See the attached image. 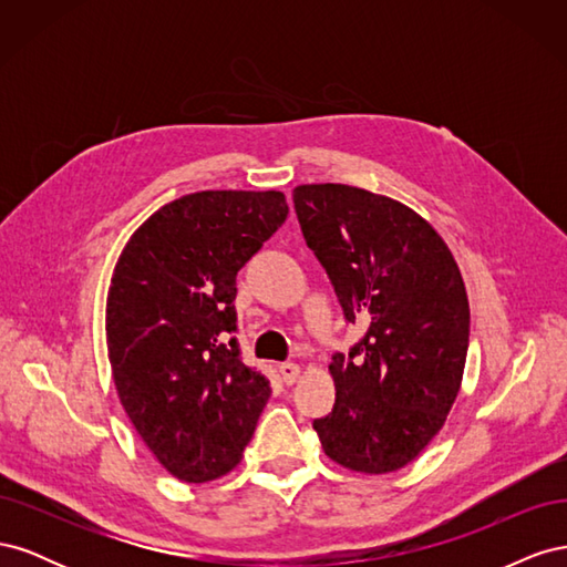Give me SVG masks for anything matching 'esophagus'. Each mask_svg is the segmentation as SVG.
<instances>
[{
    "label": "esophagus",
    "instance_id": "esophagus-1",
    "mask_svg": "<svg viewBox=\"0 0 567 567\" xmlns=\"http://www.w3.org/2000/svg\"><path fill=\"white\" fill-rule=\"evenodd\" d=\"M279 371H281V379H284L286 385H293V383L300 379V373H302V369H300L298 364H293V362L281 364Z\"/></svg>",
    "mask_w": 567,
    "mask_h": 567
}]
</instances>
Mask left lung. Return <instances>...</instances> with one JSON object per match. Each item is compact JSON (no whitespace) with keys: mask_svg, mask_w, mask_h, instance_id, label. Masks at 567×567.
I'll return each mask as SVG.
<instances>
[{"mask_svg":"<svg viewBox=\"0 0 567 567\" xmlns=\"http://www.w3.org/2000/svg\"><path fill=\"white\" fill-rule=\"evenodd\" d=\"M307 246L364 338L336 354V404L315 421L338 466L383 475L414 461L447 421L463 381L471 310L452 250L409 205L348 184H300Z\"/></svg>","mask_w":567,"mask_h":567,"instance_id":"8db88e82","label":"left lung"}]
</instances>
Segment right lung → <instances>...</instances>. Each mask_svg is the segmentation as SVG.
I'll return each instance as SVG.
<instances>
[{
	"label": "right lung",
	"instance_id": "add662e5",
	"mask_svg": "<svg viewBox=\"0 0 567 567\" xmlns=\"http://www.w3.org/2000/svg\"><path fill=\"white\" fill-rule=\"evenodd\" d=\"M288 215L281 192L163 205L120 252L106 346L120 404L161 466L208 483L241 463L271 388L238 359L236 274Z\"/></svg>",
	"mask_w": 567,
	"mask_h": 567
}]
</instances>
